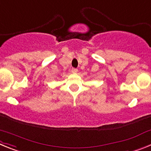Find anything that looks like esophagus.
I'll list each match as a JSON object with an SVG mask.
<instances>
[{
    "mask_svg": "<svg viewBox=\"0 0 151 151\" xmlns=\"http://www.w3.org/2000/svg\"><path fill=\"white\" fill-rule=\"evenodd\" d=\"M71 72H72V73H78V69H75V68H73L71 70Z\"/></svg>",
    "mask_w": 151,
    "mask_h": 151,
    "instance_id": "34e87169",
    "label": "esophagus"
}]
</instances>
